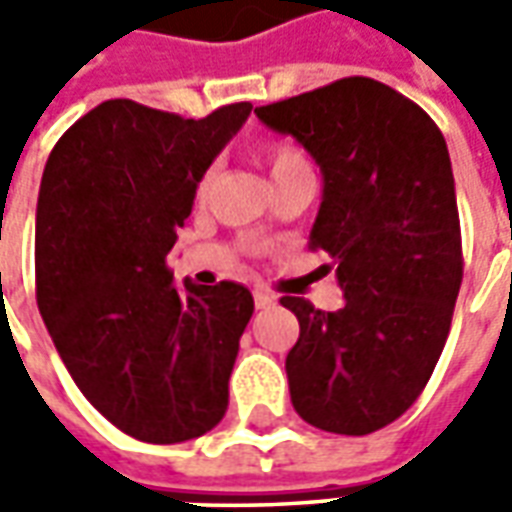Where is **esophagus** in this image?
Returning a JSON list of instances; mask_svg holds the SVG:
<instances>
[{"label": "esophagus", "instance_id": "34e87169", "mask_svg": "<svg viewBox=\"0 0 512 512\" xmlns=\"http://www.w3.org/2000/svg\"><path fill=\"white\" fill-rule=\"evenodd\" d=\"M277 304V296L274 293H268V290L257 288L255 290V307L257 310H271Z\"/></svg>", "mask_w": 512, "mask_h": 512}]
</instances>
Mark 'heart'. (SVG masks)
<instances>
[{
    "mask_svg": "<svg viewBox=\"0 0 512 512\" xmlns=\"http://www.w3.org/2000/svg\"><path fill=\"white\" fill-rule=\"evenodd\" d=\"M266 156H268V167H271V178H277V175H282V172H288V169L293 167L307 164L304 153H301L296 145H290V142H271V145L266 147ZM211 180H213V169H208V172L200 178V186H197L200 197L205 194V191L211 189Z\"/></svg>",
    "mask_w": 512,
    "mask_h": 512,
    "instance_id": "heart-1",
    "label": "heart"
}]
</instances>
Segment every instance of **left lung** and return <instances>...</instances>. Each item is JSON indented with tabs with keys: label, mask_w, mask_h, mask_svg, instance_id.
Instances as JSON below:
<instances>
[{
	"label": "left lung",
	"mask_w": 512,
	"mask_h": 512,
	"mask_svg": "<svg viewBox=\"0 0 512 512\" xmlns=\"http://www.w3.org/2000/svg\"><path fill=\"white\" fill-rule=\"evenodd\" d=\"M255 115L323 172L312 249L332 257L343 310L282 296L299 318L285 359L304 422L365 436L414 406L439 362L461 290V219L439 126L392 87L348 76Z\"/></svg>",
	"instance_id": "1"
}]
</instances>
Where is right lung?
<instances>
[{
	"mask_svg": "<svg viewBox=\"0 0 512 512\" xmlns=\"http://www.w3.org/2000/svg\"><path fill=\"white\" fill-rule=\"evenodd\" d=\"M249 101L202 120L128 98L95 106L51 150L35 216L38 307L82 395L147 444L222 422L238 340L255 312L244 285H175L167 255L197 183Z\"/></svg>",
	"mask_w": 512,
	"mask_h": 512,
	"instance_id": "1",
	"label": "right lung"
}]
</instances>
